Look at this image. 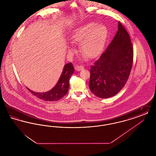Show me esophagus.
<instances>
[{
	"label": "esophagus",
	"mask_w": 156,
	"mask_h": 156,
	"mask_svg": "<svg viewBox=\"0 0 156 156\" xmlns=\"http://www.w3.org/2000/svg\"><path fill=\"white\" fill-rule=\"evenodd\" d=\"M83 68V67L82 66H81V65H76V66H75V70H76L77 71H81Z\"/></svg>",
	"instance_id": "34e87169"
}]
</instances>
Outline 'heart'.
I'll return each mask as SVG.
<instances>
[{
	"label": "heart",
	"mask_w": 156,
	"mask_h": 156,
	"mask_svg": "<svg viewBox=\"0 0 156 156\" xmlns=\"http://www.w3.org/2000/svg\"><path fill=\"white\" fill-rule=\"evenodd\" d=\"M108 37V29L102 24L90 22L82 25L75 31L72 40L75 43H81L80 49L86 57L93 58L102 52ZM70 51L73 48H70Z\"/></svg>",
	"instance_id": "1"
}]
</instances>
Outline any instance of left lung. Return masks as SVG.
Wrapping results in <instances>:
<instances>
[{"label": "left lung", "instance_id": "left-lung-1", "mask_svg": "<svg viewBox=\"0 0 156 156\" xmlns=\"http://www.w3.org/2000/svg\"><path fill=\"white\" fill-rule=\"evenodd\" d=\"M133 61V47L122 23L111 43L100 58L90 66V90L97 97L108 98L125 85Z\"/></svg>", "mask_w": 156, "mask_h": 156}]
</instances>
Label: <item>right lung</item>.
I'll list each match as a JSON object with an SVG mask.
<instances>
[{"label":"right lung","mask_w":156,"mask_h":156,"mask_svg":"<svg viewBox=\"0 0 156 156\" xmlns=\"http://www.w3.org/2000/svg\"><path fill=\"white\" fill-rule=\"evenodd\" d=\"M74 73V68L72 63L69 62L65 65L62 74L56 85L50 90L44 92H34L29 89V90L34 96L45 101H56L64 97L69 89V81L71 76Z\"/></svg>","instance_id":"obj_1"}]
</instances>
